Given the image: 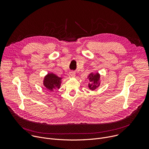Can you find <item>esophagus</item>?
<instances>
[{
    "label": "esophagus",
    "instance_id": "1",
    "mask_svg": "<svg viewBox=\"0 0 149 149\" xmlns=\"http://www.w3.org/2000/svg\"><path fill=\"white\" fill-rule=\"evenodd\" d=\"M70 76H71V77H75V72H74V71H71V72H70Z\"/></svg>",
    "mask_w": 149,
    "mask_h": 149
}]
</instances>
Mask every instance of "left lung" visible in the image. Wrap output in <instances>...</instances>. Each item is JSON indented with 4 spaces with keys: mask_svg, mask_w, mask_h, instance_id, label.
I'll return each mask as SVG.
<instances>
[{
    "mask_svg": "<svg viewBox=\"0 0 149 149\" xmlns=\"http://www.w3.org/2000/svg\"><path fill=\"white\" fill-rule=\"evenodd\" d=\"M89 77H90V79L93 81H94V84H89L88 86H89V88L90 90H94L98 86V79L100 78V75L97 73L96 74H91L90 75H89Z\"/></svg>",
    "mask_w": 149,
    "mask_h": 149,
    "instance_id": "8db88e82",
    "label": "left lung"
}]
</instances>
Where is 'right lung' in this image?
<instances>
[{"mask_svg": "<svg viewBox=\"0 0 149 149\" xmlns=\"http://www.w3.org/2000/svg\"><path fill=\"white\" fill-rule=\"evenodd\" d=\"M61 78L52 73L48 74L45 78L44 85L49 90H52L53 88L58 89L60 87V81Z\"/></svg>", "mask_w": 149, "mask_h": 149, "instance_id": "add662e5", "label": "right lung"}]
</instances>
